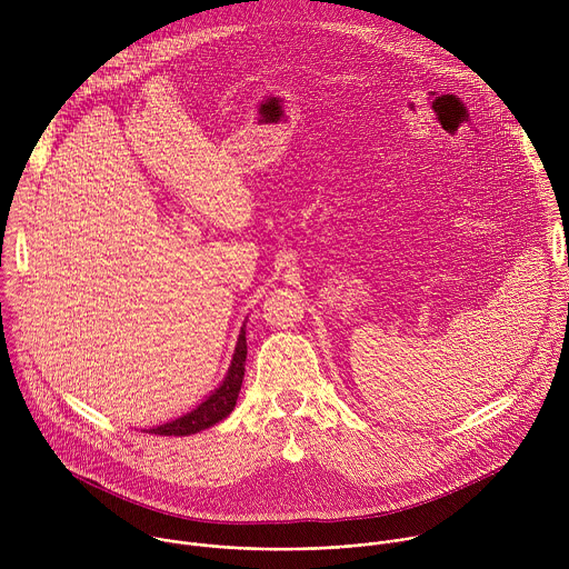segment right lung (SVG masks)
Returning <instances> with one entry per match:
<instances>
[{
    "label": "right lung",
    "mask_w": 569,
    "mask_h": 569,
    "mask_svg": "<svg viewBox=\"0 0 569 569\" xmlns=\"http://www.w3.org/2000/svg\"><path fill=\"white\" fill-rule=\"evenodd\" d=\"M246 358H248L246 329H240L233 360H231V367H229L222 385L189 415H184L176 421H169L164 426H157L148 432H154L161 437H187V435H196V432L207 430V428L216 426L218 421L227 419L231 415V410L236 408V398H238V391L242 385V376H246Z\"/></svg>",
    "instance_id": "obj_1"
}]
</instances>
